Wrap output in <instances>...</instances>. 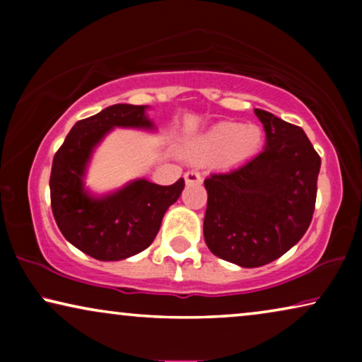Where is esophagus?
Segmentation results:
<instances>
[{
	"instance_id": "esophagus-1",
	"label": "esophagus",
	"mask_w": 362,
	"mask_h": 362,
	"mask_svg": "<svg viewBox=\"0 0 362 362\" xmlns=\"http://www.w3.org/2000/svg\"><path fill=\"white\" fill-rule=\"evenodd\" d=\"M185 181L189 185V182H201L202 177H201V173L196 171V170H189L185 173Z\"/></svg>"
}]
</instances>
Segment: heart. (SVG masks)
<instances>
[{
	"instance_id": "heart-1",
	"label": "heart",
	"mask_w": 362,
	"mask_h": 362,
	"mask_svg": "<svg viewBox=\"0 0 362 362\" xmlns=\"http://www.w3.org/2000/svg\"><path fill=\"white\" fill-rule=\"evenodd\" d=\"M262 143V132L255 125L237 122H222L212 127L197 141L196 150L201 155H217L224 151L226 161L239 163L254 156Z\"/></svg>"
}]
</instances>
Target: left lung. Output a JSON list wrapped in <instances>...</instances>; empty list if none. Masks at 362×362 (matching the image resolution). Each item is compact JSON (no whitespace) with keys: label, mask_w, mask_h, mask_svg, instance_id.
<instances>
[{"label":"left lung","mask_w":362,"mask_h":362,"mask_svg":"<svg viewBox=\"0 0 362 362\" xmlns=\"http://www.w3.org/2000/svg\"><path fill=\"white\" fill-rule=\"evenodd\" d=\"M267 145L250 161L204 180V239L212 254L245 269L270 264L313 219L321 158L300 127L255 108Z\"/></svg>","instance_id":"obj_1"}]
</instances>
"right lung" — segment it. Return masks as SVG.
Here are the masks:
<instances>
[{
  "instance_id": "obj_1",
  "label": "right lung",
  "mask_w": 362,
  "mask_h": 362,
  "mask_svg": "<svg viewBox=\"0 0 362 362\" xmlns=\"http://www.w3.org/2000/svg\"><path fill=\"white\" fill-rule=\"evenodd\" d=\"M113 127L151 128L143 105L117 103L97 115L78 120L61 148L51 170V207L62 235L97 260H122L151 245L163 216L177 201L185 180L160 186L133 181L102 199L87 196L82 176L93 146Z\"/></svg>"
}]
</instances>
